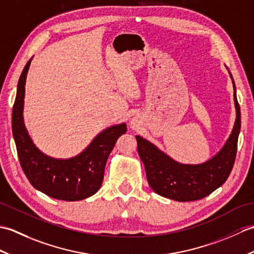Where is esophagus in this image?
Instances as JSON below:
<instances>
[{
  "mask_svg": "<svg viewBox=\"0 0 254 254\" xmlns=\"http://www.w3.org/2000/svg\"><path fill=\"white\" fill-rule=\"evenodd\" d=\"M130 126H131L132 128H138L139 122H138V120H137L136 118H133V119H132L131 122H130Z\"/></svg>",
  "mask_w": 254,
  "mask_h": 254,
  "instance_id": "34e87169",
  "label": "esophagus"
}]
</instances>
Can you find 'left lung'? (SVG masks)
Returning a JSON list of instances; mask_svg holds the SVG:
<instances>
[{
  "mask_svg": "<svg viewBox=\"0 0 254 254\" xmlns=\"http://www.w3.org/2000/svg\"><path fill=\"white\" fill-rule=\"evenodd\" d=\"M229 75L234 85L236 121L224 146L212 158L196 165L181 164L147 139L139 135L135 136L137 152L144 164L147 181L150 188L159 195L178 202L196 201L209 195L227 180L236 159L241 127L236 85L230 72Z\"/></svg>",
  "mask_w": 254,
  "mask_h": 254,
  "instance_id": "8db88e82",
  "label": "left lung"
}]
</instances>
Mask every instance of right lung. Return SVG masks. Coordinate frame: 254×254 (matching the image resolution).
I'll list each match as a JSON object with an SVG mask.
<instances>
[{
	"instance_id": "right-lung-1",
	"label": "right lung",
	"mask_w": 254,
	"mask_h": 254,
	"mask_svg": "<svg viewBox=\"0 0 254 254\" xmlns=\"http://www.w3.org/2000/svg\"><path fill=\"white\" fill-rule=\"evenodd\" d=\"M31 60L19 77L12 115L13 136L21 168L31 186L48 196L68 202L87 198L100 189L107 159L117 139L127 132V124L105 128L74 157L61 159L42 153L32 142L24 122L25 85Z\"/></svg>"
}]
</instances>
